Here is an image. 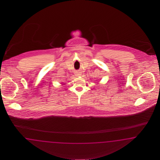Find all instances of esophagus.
<instances>
[{"mask_svg":"<svg viewBox=\"0 0 160 160\" xmlns=\"http://www.w3.org/2000/svg\"><path fill=\"white\" fill-rule=\"evenodd\" d=\"M80 74H81L80 73H77L76 74V75L77 76H80Z\"/></svg>","mask_w":160,"mask_h":160,"instance_id":"esophagus-1","label":"esophagus"}]
</instances>
